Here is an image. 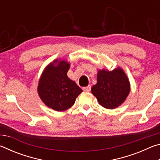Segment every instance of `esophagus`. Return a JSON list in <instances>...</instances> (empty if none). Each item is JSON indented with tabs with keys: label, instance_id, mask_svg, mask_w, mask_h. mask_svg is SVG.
Returning a JSON list of instances; mask_svg holds the SVG:
<instances>
[{
	"label": "esophagus",
	"instance_id": "1",
	"mask_svg": "<svg viewBox=\"0 0 160 160\" xmlns=\"http://www.w3.org/2000/svg\"><path fill=\"white\" fill-rule=\"evenodd\" d=\"M82 90L85 92H90L91 90V86L88 85L87 87H84V88H82Z\"/></svg>",
	"mask_w": 160,
	"mask_h": 160
}]
</instances>
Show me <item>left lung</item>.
<instances>
[{
    "label": "left lung",
    "mask_w": 160,
    "mask_h": 160,
    "mask_svg": "<svg viewBox=\"0 0 160 160\" xmlns=\"http://www.w3.org/2000/svg\"><path fill=\"white\" fill-rule=\"evenodd\" d=\"M96 85L91 90L99 104L106 109H113L125 101L130 92V82L121 68L112 71L99 70Z\"/></svg>",
    "instance_id": "left-lung-1"
}]
</instances>
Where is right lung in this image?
<instances>
[{
	"label": "right lung",
	"mask_w": 160,
	"mask_h": 160,
	"mask_svg": "<svg viewBox=\"0 0 160 160\" xmlns=\"http://www.w3.org/2000/svg\"><path fill=\"white\" fill-rule=\"evenodd\" d=\"M69 68L68 62L56 59L48 65L39 81L37 91L39 97L48 107L57 112L71 107L82 92L68 77Z\"/></svg>",
	"instance_id": "right-lung-1"
}]
</instances>
